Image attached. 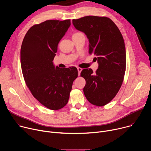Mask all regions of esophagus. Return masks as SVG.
<instances>
[{"label":"esophagus","instance_id":"obj_1","mask_svg":"<svg viewBox=\"0 0 151 151\" xmlns=\"http://www.w3.org/2000/svg\"><path fill=\"white\" fill-rule=\"evenodd\" d=\"M77 69H78V75L79 76V75H80V73H81V71L82 70V69H81V68H78Z\"/></svg>","mask_w":151,"mask_h":151}]
</instances>
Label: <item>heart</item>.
I'll list each match as a JSON object with an SVG mask.
<instances>
[{"mask_svg": "<svg viewBox=\"0 0 151 151\" xmlns=\"http://www.w3.org/2000/svg\"><path fill=\"white\" fill-rule=\"evenodd\" d=\"M79 33H75L73 35H78V34H79Z\"/></svg>", "mask_w": 151, "mask_h": 151, "instance_id": "heart-1", "label": "heart"}]
</instances>
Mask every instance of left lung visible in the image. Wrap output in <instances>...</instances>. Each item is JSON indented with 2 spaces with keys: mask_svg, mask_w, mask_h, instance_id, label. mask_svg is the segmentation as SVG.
Returning <instances> with one entry per match:
<instances>
[{
  "mask_svg": "<svg viewBox=\"0 0 151 151\" xmlns=\"http://www.w3.org/2000/svg\"><path fill=\"white\" fill-rule=\"evenodd\" d=\"M79 31L87 36L89 53L94 54L99 67L95 73L84 69L85 97L91 104L102 106L116 95L123 82L126 68V51L123 37L116 24L106 17L87 16L73 19Z\"/></svg>",
  "mask_w": 151,
  "mask_h": 151,
  "instance_id": "1",
  "label": "left lung"
}]
</instances>
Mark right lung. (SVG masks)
<instances>
[{
	"label": "right lung",
	"instance_id": "obj_1",
	"mask_svg": "<svg viewBox=\"0 0 151 151\" xmlns=\"http://www.w3.org/2000/svg\"><path fill=\"white\" fill-rule=\"evenodd\" d=\"M70 20H47L32 26L21 47L20 61L23 77L33 97L51 110L65 106L74 80L75 67L60 69L53 60L60 40L70 26Z\"/></svg>",
	"mask_w": 151,
	"mask_h": 151
}]
</instances>
